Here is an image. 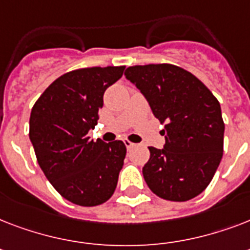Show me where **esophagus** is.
<instances>
[{"label": "esophagus", "mask_w": 250, "mask_h": 250, "mask_svg": "<svg viewBox=\"0 0 250 250\" xmlns=\"http://www.w3.org/2000/svg\"><path fill=\"white\" fill-rule=\"evenodd\" d=\"M125 145L127 146V149H132L136 146V144H135V143H132V141H129V140H125Z\"/></svg>", "instance_id": "34e87169"}]
</instances>
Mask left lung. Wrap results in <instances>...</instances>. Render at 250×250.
I'll use <instances>...</instances> for the list:
<instances>
[{
  "mask_svg": "<svg viewBox=\"0 0 250 250\" xmlns=\"http://www.w3.org/2000/svg\"><path fill=\"white\" fill-rule=\"evenodd\" d=\"M125 78L141 90L165 125L164 149L149 146L143 167L148 187L168 201H188L206 189L223 156L221 105L201 80L170 63L131 66Z\"/></svg>",
  "mask_w": 250,
  "mask_h": 250,
  "instance_id": "1",
  "label": "left lung"
}]
</instances>
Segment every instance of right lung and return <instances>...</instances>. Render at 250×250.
I'll list each match as a JSON object with an SVG mask.
<instances>
[{
  "mask_svg": "<svg viewBox=\"0 0 250 250\" xmlns=\"http://www.w3.org/2000/svg\"><path fill=\"white\" fill-rule=\"evenodd\" d=\"M125 66L66 72L37 98L29 117V139L37 162L58 193L72 204L97 206L117 188L125 162L123 141L90 140L104 93L121 79Z\"/></svg>",
  "mask_w": 250,
  "mask_h": 250,
  "instance_id": "right-lung-1",
  "label": "right lung"
}]
</instances>
